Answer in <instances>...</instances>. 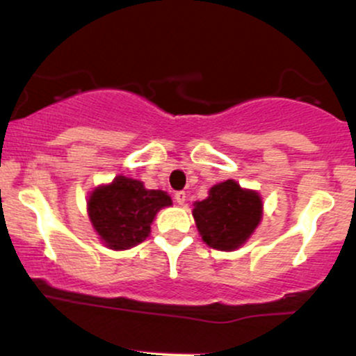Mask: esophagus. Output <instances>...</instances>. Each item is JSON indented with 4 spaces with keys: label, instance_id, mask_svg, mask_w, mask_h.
<instances>
[{
    "label": "esophagus",
    "instance_id": "obj_1",
    "mask_svg": "<svg viewBox=\"0 0 356 356\" xmlns=\"http://www.w3.org/2000/svg\"><path fill=\"white\" fill-rule=\"evenodd\" d=\"M186 197H187V194L184 193V191H177V193L174 194V199H175V202H177V204H184Z\"/></svg>",
    "mask_w": 356,
    "mask_h": 356
}]
</instances>
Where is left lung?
Segmentation results:
<instances>
[{"instance_id": "8db88e82", "label": "left lung", "mask_w": 356, "mask_h": 356, "mask_svg": "<svg viewBox=\"0 0 356 356\" xmlns=\"http://www.w3.org/2000/svg\"><path fill=\"white\" fill-rule=\"evenodd\" d=\"M264 214L260 194L243 189L236 181L220 182L208 197L194 202L193 216L202 241L214 250L233 252L255 233Z\"/></svg>"}]
</instances>
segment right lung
<instances>
[{
	"instance_id": "obj_1",
	"label": "right lung",
	"mask_w": 356,
	"mask_h": 356,
	"mask_svg": "<svg viewBox=\"0 0 356 356\" xmlns=\"http://www.w3.org/2000/svg\"><path fill=\"white\" fill-rule=\"evenodd\" d=\"M172 206L165 191L147 189L142 181L116 175L88 196V216L104 247L134 248L150 235V226L162 208Z\"/></svg>"
}]
</instances>
